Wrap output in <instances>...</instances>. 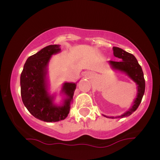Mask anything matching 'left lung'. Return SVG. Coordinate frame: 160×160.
<instances>
[{
	"mask_svg": "<svg viewBox=\"0 0 160 160\" xmlns=\"http://www.w3.org/2000/svg\"><path fill=\"white\" fill-rule=\"evenodd\" d=\"M113 50L114 56L120 59V62L109 61L112 68L125 73L137 84L138 86L137 97L134 101L133 105L128 111L124 113L123 114L117 116V117H108V116L103 115L104 117L112 119L122 118V117L130 116L138 108L139 104H141V100H142L143 95L144 94L145 80L142 68L138 62L136 58L132 54L126 52L123 49L119 48V47H113Z\"/></svg>",
	"mask_w": 160,
	"mask_h": 160,
	"instance_id": "left-lung-1",
	"label": "left lung"
}]
</instances>
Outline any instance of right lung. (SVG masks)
Masks as SVG:
<instances>
[{"mask_svg": "<svg viewBox=\"0 0 160 160\" xmlns=\"http://www.w3.org/2000/svg\"><path fill=\"white\" fill-rule=\"evenodd\" d=\"M61 51L60 45H49L28 57L20 77L21 96L24 105L34 117L52 122L65 120L73 102L76 83L65 82L62 92L67 98L62 105L53 103L54 96L47 88V66L52 55Z\"/></svg>", "mask_w": 160, "mask_h": 160, "instance_id": "obj_1", "label": "right lung"}]
</instances>
